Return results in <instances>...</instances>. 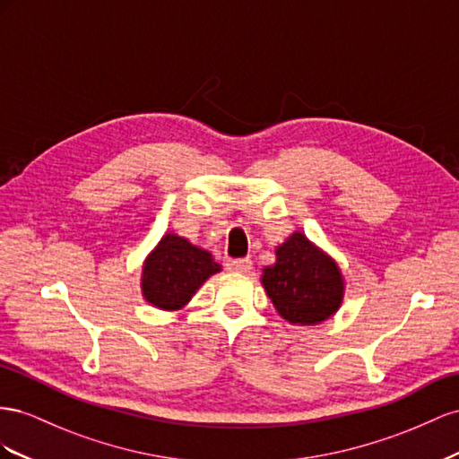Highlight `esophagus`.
I'll return each mask as SVG.
<instances>
[{
    "label": "esophagus",
    "instance_id": "34e87169",
    "mask_svg": "<svg viewBox=\"0 0 459 459\" xmlns=\"http://www.w3.org/2000/svg\"><path fill=\"white\" fill-rule=\"evenodd\" d=\"M252 259L244 257V259H229L227 261V269L232 273H250L252 271Z\"/></svg>",
    "mask_w": 459,
    "mask_h": 459
}]
</instances>
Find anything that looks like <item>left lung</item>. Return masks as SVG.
<instances>
[{"mask_svg": "<svg viewBox=\"0 0 459 459\" xmlns=\"http://www.w3.org/2000/svg\"><path fill=\"white\" fill-rule=\"evenodd\" d=\"M261 274L279 316L292 325H319L342 306L344 277L336 261L306 234L292 232Z\"/></svg>", "mask_w": 459, "mask_h": 459, "instance_id": "obj_1", "label": "left lung"}]
</instances>
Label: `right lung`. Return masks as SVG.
Here are the masks:
<instances>
[{"mask_svg": "<svg viewBox=\"0 0 459 459\" xmlns=\"http://www.w3.org/2000/svg\"><path fill=\"white\" fill-rule=\"evenodd\" d=\"M219 271L221 265L204 247L194 246L175 232H167L143 259L142 296L157 309L177 311Z\"/></svg>", "mask_w": 459, "mask_h": 459, "instance_id": "right-lung-1", "label": "right lung"}]
</instances>
